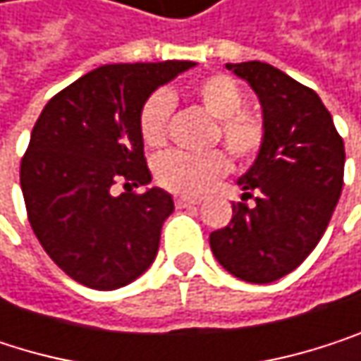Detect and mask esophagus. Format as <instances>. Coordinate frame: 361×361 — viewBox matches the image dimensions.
Returning a JSON list of instances; mask_svg holds the SVG:
<instances>
[{"label": "esophagus", "instance_id": "obj_1", "mask_svg": "<svg viewBox=\"0 0 361 361\" xmlns=\"http://www.w3.org/2000/svg\"><path fill=\"white\" fill-rule=\"evenodd\" d=\"M199 203H201L199 199H190V197H177V199H175V205H177V209L195 207V205H199Z\"/></svg>", "mask_w": 361, "mask_h": 361}]
</instances>
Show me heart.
Listing matches in <instances>:
<instances>
[{
	"mask_svg": "<svg viewBox=\"0 0 361 361\" xmlns=\"http://www.w3.org/2000/svg\"><path fill=\"white\" fill-rule=\"evenodd\" d=\"M197 99L218 118V137L226 149L241 162L258 158L267 143V126L258 114L243 109L245 94L228 75H209L195 86ZM173 114V97L166 90H156L143 103L139 114V133L147 147H160L166 141L169 118ZM231 171V158L224 149L205 154L164 152L154 162L156 182L177 195L201 197L220 177Z\"/></svg>",
	"mask_w": 361,
	"mask_h": 361,
	"instance_id": "obj_1",
	"label": "heart"
}]
</instances>
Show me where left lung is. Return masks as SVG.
I'll list each match as a JSON object with an SVG mask.
<instances>
[{
	"mask_svg": "<svg viewBox=\"0 0 361 361\" xmlns=\"http://www.w3.org/2000/svg\"><path fill=\"white\" fill-rule=\"evenodd\" d=\"M226 67L258 94L267 143L239 179L254 205L233 203V220L209 245L231 275L271 283L300 267L326 233L343 190L345 143L309 86L260 61Z\"/></svg>",
	"mask_w": 361,
	"mask_h": 361,
	"instance_id": "obj_1",
	"label": "left lung"
}]
</instances>
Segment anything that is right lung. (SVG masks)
<instances>
[{
	"label": "right lung",
	"mask_w": 361,
	"mask_h": 361,
	"mask_svg": "<svg viewBox=\"0 0 361 361\" xmlns=\"http://www.w3.org/2000/svg\"><path fill=\"white\" fill-rule=\"evenodd\" d=\"M197 63L103 65L61 92L39 114L20 160L29 224L78 283L116 290L135 281L158 254L173 199L152 182L139 114L147 97ZM122 183L126 193L111 188Z\"/></svg>",
	"instance_id": "add662e5"
}]
</instances>
